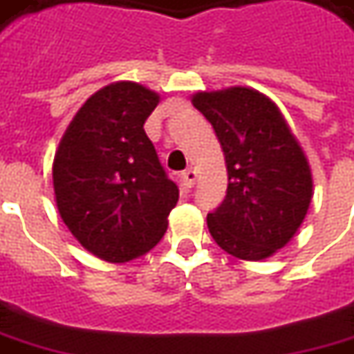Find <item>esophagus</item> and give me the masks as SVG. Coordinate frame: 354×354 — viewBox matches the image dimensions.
Listing matches in <instances>:
<instances>
[{"mask_svg":"<svg viewBox=\"0 0 354 354\" xmlns=\"http://www.w3.org/2000/svg\"><path fill=\"white\" fill-rule=\"evenodd\" d=\"M194 181H196V171L194 169H185V171L181 173V183L185 189H193L194 187Z\"/></svg>","mask_w":354,"mask_h":354,"instance_id":"1","label":"esophagus"}]
</instances>
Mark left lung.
I'll return each mask as SVG.
<instances>
[{
  "mask_svg": "<svg viewBox=\"0 0 354 354\" xmlns=\"http://www.w3.org/2000/svg\"><path fill=\"white\" fill-rule=\"evenodd\" d=\"M193 105L224 151L227 193L206 222L214 241L243 261L274 255L302 226L314 196L304 149L281 109L251 87L198 91Z\"/></svg>",
  "mask_w": 354,
  "mask_h": 354,
  "instance_id": "obj_1",
  "label": "left lung"
}]
</instances>
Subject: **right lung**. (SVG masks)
Wrapping results in <instances>:
<instances>
[{
    "mask_svg": "<svg viewBox=\"0 0 354 354\" xmlns=\"http://www.w3.org/2000/svg\"><path fill=\"white\" fill-rule=\"evenodd\" d=\"M160 93L115 82L93 93L68 124L52 163L60 218L89 253L127 263L156 248L179 201L144 122Z\"/></svg>",
    "mask_w": 354,
    "mask_h": 354,
    "instance_id": "obj_1",
    "label": "right lung"
}]
</instances>
